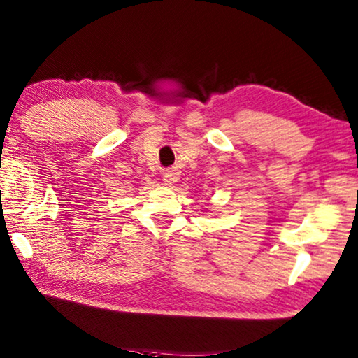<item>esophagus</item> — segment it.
Wrapping results in <instances>:
<instances>
[{"label": "esophagus", "mask_w": 358, "mask_h": 358, "mask_svg": "<svg viewBox=\"0 0 358 358\" xmlns=\"http://www.w3.org/2000/svg\"><path fill=\"white\" fill-rule=\"evenodd\" d=\"M162 181H164L166 186H172L178 181V173L175 171H167L164 175H162Z\"/></svg>", "instance_id": "34e87169"}]
</instances>
